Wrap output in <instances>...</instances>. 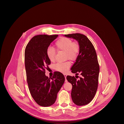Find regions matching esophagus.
Instances as JSON below:
<instances>
[{"instance_id": "obj_1", "label": "esophagus", "mask_w": 124, "mask_h": 124, "mask_svg": "<svg viewBox=\"0 0 124 124\" xmlns=\"http://www.w3.org/2000/svg\"><path fill=\"white\" fill-rule=\"evenodd\" d=\"M64 76L65 77V82H67V80L66 79V77H67V75L66 74H64Z\"/></svg>"}]
</instances>
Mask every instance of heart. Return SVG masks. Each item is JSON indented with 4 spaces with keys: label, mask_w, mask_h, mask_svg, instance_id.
Instances as JSON below:
<instances>
[{
    "label": "heart",
    "mask_w": 124,
    "mask_h": 124,
    "mask_svg": "<svg viewBox=\"0 0 124 124\" xmlns=\"http://www.w3.org/2000/svg\"><path fill=\"white\" fill-rule=\"evenodd\" d=\"M56 48L58 51H63L65 52V58L74 61L77 59L80 51L79 45L78 42H73L69 38L62 37L55 43ZM46 56L51 62H54L56 52L51 47H48L46 49ZM70 66V63L67 61L63 63H58L55 65V69L58 71L65 73Z\"/></svg>",
    "instance_id": "obj_1"
}]
</instances>
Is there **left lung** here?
I'll list each match as a JSON object with an SVG mask.
<instances>
[{
	"label": "left lung",
	"mask_w": 124,
	"mask_h": 124,
	"mask_svg": "<svg viewBox=\"0 0 124 124\" xmlns=\"http://www.w3.org/2000/svg\"><path fill=\"white\" fill-rule=\"evenodd\" d=\"M66 37L76 40L80 46V51L76 62L72 67L71 72L81 78L68 76L67 80L72 84L71 97L75 104L82 106L87 104L94 98L98 85L100 67L95 48L84 35L74 33L65 35Z\"/></svg>",
	"instance_id": "obj_1"
}]
</instances>
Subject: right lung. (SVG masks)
<instances>
[{"instance_id": "right-lung-1", "label": "right lung", "mask_w": 124, "mask_h": 124, "mask_svg": "<svg viewBox=\"0 0 124 124\" xmlns=\"http://www.w3.org/2000/svg\"><path fill=\"white\" fill-rule=\"evenodd\" d=\"M58 36L37 35L30 40L25 49V67L29 90L34 101L44 107L55 102L57 93L65 81V77L60 72H55L51 78L45 75V68L47 69L50 64L46 56V49Z\"/></svg>"}]
</instances>
